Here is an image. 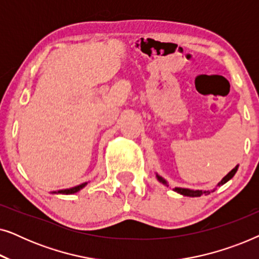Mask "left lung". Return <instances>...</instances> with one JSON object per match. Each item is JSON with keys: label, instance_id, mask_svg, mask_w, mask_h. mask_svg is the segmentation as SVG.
Masks as SVG:
<instances>
[{"label": "left lung", "instance_id": "left-lung-1", "mask_svg": "<svg viewBox=\"0 0 259 259\" xmlns=\"http://www.w3.org/2000/svg\"><path fill=\"white\" fill-rule=\"evenodd\" d=\"M238 166L239 165H237L235 168H232L231 171H230L228 175H226L224 178H223L221 182H219L218 184H217V186H222V185H224L225 183H228L230 179H232V177L236 175V172H237V169H238ZM155 177H157V179L159 180V182H160L161 184H164V185H166V186H168V184H167V182H166V180L162 178V177H160L158 175V173H155ZM215 189H213V190H211V191H203V190H191V189H183V187H175V189H173V191H176L177 193H180V194H183V196H186V197H200V196H203V194H205V196H206V194H208L210 192H213Z\"/></svg>", "mask_w": 259, "mask_h": 259}]
</instances>
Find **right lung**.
Returning a JSON list of instances; mask_svg holds the SVG:
<instances>
[{"mask_svg":"<svg viewBox=\"0 0 259 259\" xmlns=\"http://www.w3.org/2000/svg\"><path fill=\"white\" fill-rule=\"evenodd\" d=\"M88 183H82L80 184V185L77 186H74V187H70V189H65V190H59V191H53L52 193H60V194H74L76 192H79L80 190H82L84 186L87 185Z\"/></svg>","mask_w":259,"mask_h":259,"instance_id":"1","label":"right lung"}]
</instances>
